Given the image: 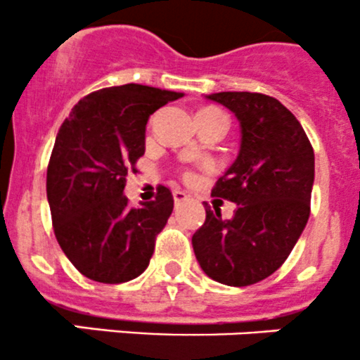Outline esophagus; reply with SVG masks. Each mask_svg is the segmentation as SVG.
Segmentation results:
<instances>
[{
	"label": "esophagus",
	"instance_id": "obj_1",
	"mask_svg": "<svg viewBox=\"0 0 360 360\" xmlns=\"http://www.w3.org/2000/svg\"><path fill=\"white\" fill-rule=\"evenodd\" d=\"M186 200H188V195L184 193V191H174V202H176V205H179V203Z\"/></svg>",
	"mask_w": 360,
	"mask_h": 360
}]
</instances>
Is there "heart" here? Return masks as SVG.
<instances>
[{
    "label": "heart",
    "mask_w": 360,
    "mask_h": 360,
    "mask_svg": "<svg viewBox=\"0 0 360 360\" xmlns=\"http://www.w3.org/2000/svg\"><path fill=\"white\" fill-rule=\"evenodd\" d=\"M197 120L198 122H203V120H205V122H216V123H221V125H224V127L228 125L226 115H224L223 111L216 110V108H203V110L197 112Z\"/></svg>",
    "instance_id": "b5f03b06"
}]
</instances>
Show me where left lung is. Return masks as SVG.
I'll use <instances>...</instances> for the list:
<instances>
[{"mask_svg": "<svg viewBox=\"0 0 360 360\" xmlns=\"http://www.w3.org/2000/svg\"><path fill=\"white\" fill-rule=\"evenodd\" d=\"M207 99L226 106L242 127L240 151L212 188L237 203L233 217L205 203V223L193 250L212 281L233 288L270 277L291 254L310 216L315 158L303 127L275 97L219 92Z\"/></svg>", "mask_w": 360, "mask_h": 360, "instance_id": "8db88e82", "label": "left lung"}]
</instances>
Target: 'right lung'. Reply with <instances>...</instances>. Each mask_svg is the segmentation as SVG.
<instances>
[{"label":"right lung","instance_id":"obj_1","mask_svg":"<svg viewBox=\"0 0 360 360\" xmlns=\"http://www.w3.org/2000/svg\"><path fill=\"white\" fill-rule=\"evenodd\" d=\"M179 97L137 83L108 86L78 101L60 125L46 197L60 249L90 281L122 284L150 264L157 235L172 214V191L160 184L155 200L136 209L123 188L144 155L150 115Z\"/></svg>","mask_w":360,"mask_h":360}]
</instances>
